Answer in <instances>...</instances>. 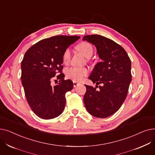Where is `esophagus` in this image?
I'll return each mask as SVG.
<instances>
[{"mask_svg":"<svg viewBox=\"0 0 155 155\" xmlns=\"http://www.w3.org/2000/svg\"><path fill=\"white\" fill-rule=\"evenodd\" d=\"M78 85H80L79 83H78V82H73V87H76L78 86Z\"/></svg>","mask_w":155,"mask_h":155,"instance_id":"34e87169","label":"esophagus"}]
</instances>
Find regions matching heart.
Listing matches in <instances>:
<instances>
[{
    "mask_svg": "<svg viewBox=\"0 0 155 155\" xmlns=\"http://www.w3.org/2000/svg\"><path fill=\"white\" fill-rule=\"evenodd\" d=\"M78 50L82 53L86 58H91L94 54V48L92 46L87 42H83L78 46ZM63 61L64 64H68L71 58V50L70 48H67L64 50L63 54ZM88 70L84 67H71L68 68L65 70L67 77L75 82H80L87 75Z\"/></svg>",
    "mask_w": 155,
    "mask_h": 155,
    "instance_id": "b5f03b06",
    "label": "heart"
}]
</instances>
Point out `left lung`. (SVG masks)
<instances>
[{"label": "left lung", "instance_id": "left-lung-1", "mask_svg": "<svg viewBox=\"0 0 155 155\" xmlns=\"http://www.w3.org/2000/svg\"><path fill=\"white\" fill-rule=\"evenodd\" d=\"M83 40L95 46L102 60L88 77L96 83L95 87L85 85V107L95 117H107L119 109L126 98L132 79L131 61L124 49L109 38L93 35L85 36Z\"/></svg>", "mask_w": 155, "mask_h": 155}]
</instances>
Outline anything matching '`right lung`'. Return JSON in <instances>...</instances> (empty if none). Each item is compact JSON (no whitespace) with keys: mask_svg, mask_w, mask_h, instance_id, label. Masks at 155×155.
<instances>
[{"mask_svg":"<svg viewBox=\"0 0 155 155\" xmlns=\"http://www.w3.org/2000/svg\"><path fill=\"white\" fill-rule=\"evenodd\" d=\"M80 38L55 36L41 40L26 52L21 62V82L27 101L36 115L44 119L58 117L64 110L65 94L72 90L73 82L64 80L61 65L64 50ZM57 77L60 83L52 86Z\"/></svg>","mask_w":155,"mask_h":155,"instance_id":"add662e5","label":"right lung"}]
</instances>
